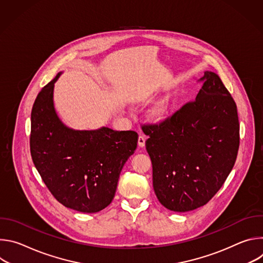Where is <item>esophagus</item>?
I'll use <instances>...</instances> for the list:
<instances>
[{"instance_id":"1","label":"esophagus","mask_w":263,"mask_h":263,"mask_svg":"<svg viewBox=\"0 0 263 263\" xmlns=\"http://www.w3.org/2000/svg\"><path fill=\"white\" fill-rule=\"evenodd\" d=\"M144 144H145V136H144L143 134H140V135L138 136V145H139L140 147H143Z\"/></svg>"}]
</instances>
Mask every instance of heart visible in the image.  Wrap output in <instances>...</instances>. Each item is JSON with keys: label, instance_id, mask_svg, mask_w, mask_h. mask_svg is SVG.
Instances as JSON below:
<instances>
[{"label": "heart", "instance_id": "heart-1", "mask_svg": "<svg viewBox=\"0 0 263 263\" xmlns=\"http://www.w3.org/2000/svg\"><path fill=\"white\" fill-rule=\"evenodd\" d=\"M173 106L170 100H163L156 104L149 111V119L155 123H162L166 121L172 115Z\"/></svg>", "mask_w": 263, "mask_h": 263}]
</instances>
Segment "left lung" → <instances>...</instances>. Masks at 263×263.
<instances>
[{
	"mask_svg": "<svg viewBox=\"0 0 263 263\" xmlns=\"http://www.w3.org/2000/svg\"><path fill=\"white\" fill-rule=\"evenodd\" d=\"M196 100L159 125H145L146 151L159 202L176 212L207 204L232 171L239 147L237 107L213 71H205Z\"/></svg>",
	"mask_w": 263,
	"mask_h": 263,
	"instance_id": "left-lung-1",
	"label": "left lung"
}]
</instances>
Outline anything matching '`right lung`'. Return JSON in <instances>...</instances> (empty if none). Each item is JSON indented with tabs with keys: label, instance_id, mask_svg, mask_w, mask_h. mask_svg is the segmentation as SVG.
Instances as JSON below:
<instances>
[{
	"label": "right lung",
	"instance_id": "1",
	"mask_svg": "<svg viewBox=\"0 0 263 263\" xmlns=\"http://www.w3.org/2000/svg\"><path fill=\"white\" fill-rule=\"evenodd\" d=\"M37 96L31 112L30 151L33 163L54 198L84 213L106 208L115 198L122 168L137 146L135 131L73 130L58 118L54 84Z\"/></svg>",
	"mask_w": 263,
	"mask_h": 263
}]
</instances>
